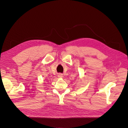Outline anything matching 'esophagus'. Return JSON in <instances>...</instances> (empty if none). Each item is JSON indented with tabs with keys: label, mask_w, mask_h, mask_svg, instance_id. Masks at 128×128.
<instances>
[{
	"label": "esophagus",
	"mask_w": 128,
	"mask_h": 128,
	"mask_svg": "<svg viewBox=\"0 0 128 128\" xmlns=\"http://www.w3.org/2000/svg\"><path fill=\"white\" fill-rule=\"evenodd\" d=\"M58 77H59V78H63V74H60L58 75Z\"/></svg>",
	"instance_id": "esophagus-1"
}]
</instances>
